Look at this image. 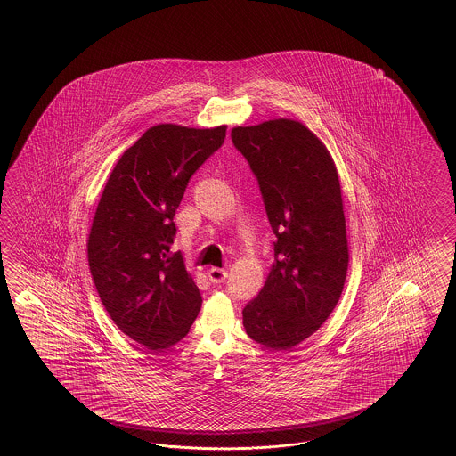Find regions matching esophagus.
I'll list each match as a JSON object with an SVG mask.
<instances>
[{
    "label": "esophagus",
    "mask_w": 456,
    "mask_h": 456,
    "mask_svg": "<svg viewBox=\"0 0 456 456\" xmlns=\"http://www.w3.org/2000/svg\"><path fill=\"white\" fill-rule=\"evenodd\" d=\"M208 279H210V282H214V284H219V282H224L225 281V277H227V271L225 269H221V267H210L208 271Z\"/></svg>",
    "instance_id": "obj_1"
}]
</instances>
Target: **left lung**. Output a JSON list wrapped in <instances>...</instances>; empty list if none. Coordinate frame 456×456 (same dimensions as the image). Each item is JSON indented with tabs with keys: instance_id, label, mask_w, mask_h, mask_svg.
Returning a JSON list of instances; mask_svg holds the SVG:
<instances>
[{
	"instance_id": "8db88e82",
	"label": "left lung",
	"mask_w": 456,
	"mask_h": 456,
	"mask_svg": "<svg viewBox=\"0 0 456 456\" xmlns=\"http://www.w3.org/2000/svg\"><path fill=\"white\" fill-rule=\"evenodd\" d=\"M231 137L259 180L277 237L265 284L242 311L244 328L256 343L286 351L318 331L345 288L341 183L331 153L303 122L234 126Z\"/></svg>"
}]
</instances>
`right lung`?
<instances>
[{
    "mask_svg": "<svg viewBox=\"0 0 456 456\" xmlns=\"http://www.w3.org/2000/svg\"><path fill=\"white\" fill-rule=\"evenodd\" d=\"M227 125L151 126L125 151L100 197L88 234V265L107 313L138 345L179 343L202 296L172 252L174 216L193 172L216 152Z\"/></svg>",
    "mask_w": 456,
    "mask_h": 456,
    "instance_id": "right-lung-1",
    "label": "right lung"
}]
</instances>
